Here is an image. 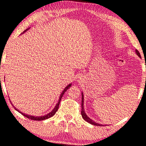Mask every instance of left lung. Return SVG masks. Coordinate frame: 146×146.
<instances>
[{"label":"left lung","instance_id":"1","mask_svg":"<svg viewBox=\"0 0 146 146\" xmlns=\"http://www.w3.org/2000/svg\"><path fill=\"white\" fill-rule=\"evenodd\" d=\"M136 54H137L138 56H139V57H141L140 53L139 52V51H138V50H136ZM81 108H82V109H81V115H82V117L86 120V122L92 124V125H96V126H102V125H100V124L94 122L93 120H91V119L90 118V117H88L87 115L86 114L85 111H84V95H83V93H82V100H81Z\"/></svg>","mask_w":146,"mask_h":146}]
</instances>
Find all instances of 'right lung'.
<instances>
[{
	"mask_svg": "<svg viewBox=\"0 0 146 146\" xmlns=\"http://www.w3.org/2000/svg\"><path fill=\"white\" fill-rule=\"evenodd\" d=\"M27 30H28V29H27ZM27 30H26V31H27ZM70 86H71V84H69V85L67 86V87L65 88V89H64V90H63V91H62V93H61V95H60V98H59V101H58V104H56V106H55V108L54 109V110H53L52 111H51V113H49L46 114V115H44V116H40V117H35V116H32V115H26V114L23 113H21V111H19L17 110V109H16V108L15 107V109H16L17 111H18L20 113L22 114L23 115H24L25 117H27V118L31 119V120H46V119L49 118V117H52L53 115H55V113H56V111H58V107H59V104H60V100H61V98H62V95H64V93H65V91H66V90H67V89H68L70 87Z\"/></svg>",
	"mask_w": 146,
	"mask_h": 146,
	"instance_id": "add662e5",
	"label": "right lung"
}]
</instances>
